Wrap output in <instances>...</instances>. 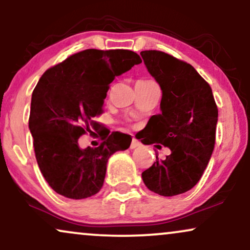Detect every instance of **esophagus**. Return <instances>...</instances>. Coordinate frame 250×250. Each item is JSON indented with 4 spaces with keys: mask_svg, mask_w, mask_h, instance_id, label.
I'll return each mask as SVG.
<instances>
[{
    "mask_svg": "<svg viewBox=\"0 0 250 250\" xmlns=\"http://www.w3.org/2000/svg\"><path fill=\"white\" fill-rule=\"evenodd\" d=\"M140 146H141V142L137 141L136 139H133V141H131V143H130V149H135V148L140 147Z\"/></svg>",
    "mask_w": 250,
    "mask_h": 250,
    "instance_id": "esophagus-1",
    "label": "esophagus"
}]
</instances>
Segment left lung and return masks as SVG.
<instances>
[{"label": "left lung", "mask_w": 250, "mask_h": 250, "mask_svg": "<svg viewBox=\"0 0 250 250\" xmlns=\"http://www.w3.org/2000/svg\"><path fill=\"white\" fill-rule=\"evenodd\" d=\"M162 89L161 113L153 115L140 139L165 146L170 155L142 173L149 190L174 196L199 182L215 147L217 105L210 85L189 63L160 50L141 51ZM157 145V148L161 146Z\"/></svg>", "instance_id": "left-lung-1"}]
</instances>
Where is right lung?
<instances>
[{
	"label": "right lung",
	"mask_w": 250,
	"mask_h": 250,
	"mask_svg": "<svg viewBox=\"0 0 250 250\" xmlns=\"http://www.w3.org/2000/svg\"><path fill=\"white\" fill-rule=\"evenodd\" d=\"M141 62L130 50L85 49L53 65L37 82L29 129L40 170L57 194L81 200L99 193L109 157L129 148L131 136L120 131L103 136L96 148L80 149L77 140L97 131L100 123L93 119L103 113L115 76Z\"/></svg>",
	"instance_id": "1"
}]
</instances>
